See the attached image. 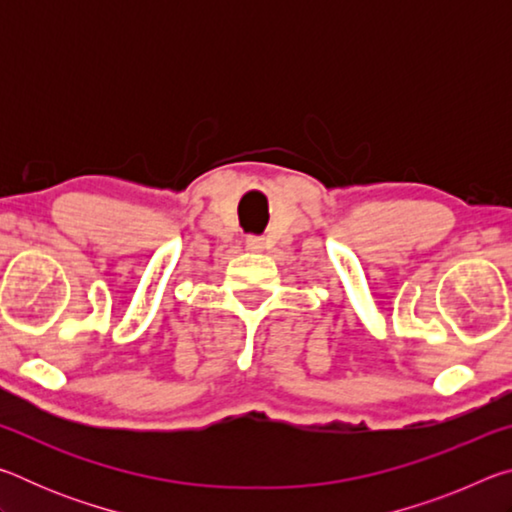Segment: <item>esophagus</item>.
Masks as SVG:
<instances>
[{
  "label": "esophagus",
  "mask_w": 512,
  "mask_h": 512,
  "mask_svg": "<svg viewBox=\"0 0 512 512\" xmlns=\"http://www.w3.org/2000/svg\"><path fill=\"white\" fill-rule=\"evenodd\" d=\"M248 246H250V248H259V241H250Z\"/></svg>",
  "instance_id": "esophagus-1"
}]
</instances>
